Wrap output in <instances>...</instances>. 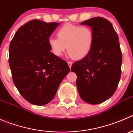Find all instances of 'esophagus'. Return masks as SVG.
Masks as SVG:
<instances>
[{
	"label": "esophagus",
	"mask_w": 133,
	"mask_h": 133,
	"mask_svg": "<svg viewBox=\"0 0 133 133\" xmlns=\"http://www.w3.org/2000/svg\"><path fill=\"white\" fill-rule=\"evenodd\" d=\"M68 64H69V67L71 68V66H72V62H68Z\"/></svg>",
	"instance_id": "1"
}]
</instances>
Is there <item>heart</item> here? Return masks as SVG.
I'll return each instance as SVG.
<instances>
[{
  "label": "heart",
  "mask_w": 133,
  "mask_h": 133,
  "mask_svg": "<svg viewBox=\"0 0 133 133\" xmlns=\"http://www.w3.org/2000/svg\"><path fill=\"white\" fill-rule=\"evenodd\" d=\"M58 38L51 37L49 44L51 52L61 56L67 49L69 56L81 60L87 56L93 46L95 35L89 26H81L66 23L56 32Z\"/></svg>",
  "instance_id": "1"
}]
</instances>
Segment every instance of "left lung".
I'll return each instance as SVG.
<instances>
[{"label":"left lung","instance_id":"8db88e82","mask_svg":"<svg viewBox=\"0 0 133 133\" xmlns=\"http://www.w3.org/2000/svg\"><path fill=\"white\" fill-rule=\"evenodd\" d=\"M81 24L90 26L95 40L89 55L73 63L71 70L77 76L81 98L89 104H99L115 93L121 78L122 53L118 37L112 24L103 17L90 18Z\"/></svg>","mask_w":133,"mask_h":133}]
</instances>
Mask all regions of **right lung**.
<instances>
[{"instance_id": "add662e5", "label": "right lung", "mask_w": 133, "mask_h": 133, "mask_svg": "<svg viewBox=\"0 0 133 133\" xmlns=\"http://www.w3.org/2000/svg\"><path fill=\"white\" fill-rule=\"evenodd\" d=\"M59 24L32 20L20 27L10 42L9 61L14 84L35 105L51 101L70 71L67 63L50 52L49 44Z\"/></svg>"}]
</instances>
